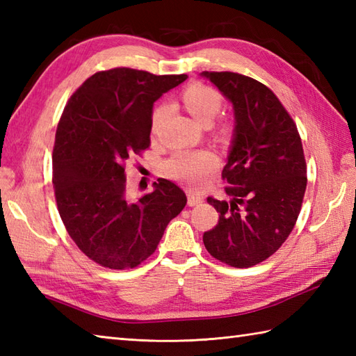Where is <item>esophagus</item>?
<instances>
[{
    "label": "esophagus",
    "instance_id": "esophagus-1",
    "mask_svg": "<svg viewBox=\"0 0 356 356\" xmlns=\"http://www.w3.org/2000/svg\"><path fill=\"white\" fill-rule=\"evenodd\" d=\"M186 195H188V205H190V207H197L203 202L202 195L197 194V193H194V191H188Z\"/></svg>",
    "mask_w": 356,
    "mask_h": 356
}]
</instances>
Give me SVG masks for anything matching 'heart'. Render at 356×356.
<instances>
[{"instance_id": "b5f03b06", "label": "heart", "mask_w": 356, "mask_h": 356, "mask_svg": "<svg viewBox=\"0 0 356 356\" xmlns=\"http://www.w3.org/2000/svg\"><path fill=\"white\" fill-rule=\"evenodd\" d=\"M184 102L188 111L200 124H211L222 108V95L216 88L205 84H194L188 87L184 93ZM168 107L159 105L153 113V130L156 131L163 120ZM218 166V157L209 149L182 151L174 154L166 162V172L171 177L182 180L188 185H197L209 172Z\"/></svg>"}]
</instances>
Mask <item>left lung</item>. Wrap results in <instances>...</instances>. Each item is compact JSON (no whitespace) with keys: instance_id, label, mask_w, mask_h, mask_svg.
Listing matches in <instances>:
<instances>
[{"instance_id":"8db88e82","label":"left lung","mask_w":356,"mask_h":356,"mask_svg":"<svg viewBox=\"0 0 356 356\" xmlns=\"http://www.w3.org/2000/svg\"><path fill=\"white\" fill-rule=\"evenodd\" d=\"M232 104L234 134L222 177L231 200L208 197L218 223L203 234L214 259L234 268L266 260L289 237L306 191L297 125L261 82L232 72H202Z\"/></svg>"}]
</instances>
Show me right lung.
<instances>
[{
    "mask_svg": "<svg viewBox=\"0 0 356 356\" xmlns=\"http://www.w3.org/2000/svg\"><path fill=\"white\" fill-rule=\"evenodd\" d=\"M186 74L111 69L90 76L65 105L53 148L59 216L88 259L136 268L156 251L186 195L166 179L138 202L127 195L125 163L149 147L153 105Z\"/></svg>",
    "mask_w": 356,
    "mask_h": 356,
    "instance_id": "1",
    "label": "right lung"
}]
</instances>
